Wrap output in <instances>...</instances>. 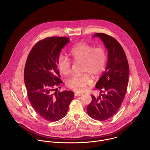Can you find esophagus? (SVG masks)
<instances>
[{
    "label": "esophagus",
    "mask_w": 150,
    "mask_h": 150,
    "mask_svg": "<svg viewBox=\"0 0 150 150\" xmlns=\"http://www.w3.org/2000/svg\"><path fill=\"white\" fill-rule=\"evenodd\" d=\"M83 94H80V93H76L75 94H74V96H76V97H80V96H81Z\"/></svg>",
    "instance_id": "esophagus-1"
}]
</instances>
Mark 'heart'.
<instances>
[{"label": "heart", "instance_id": "1", "mask_svg": "<svg viewBox=\"0 0 150 150\" xmlns=\"http://www.w3.org/2000/svg\"><path fill=\"white\" fill-rule=\"evenodd\" d=\"M70 55L74 62H82V74H74L67 82V87L77 92H83L92 84L90 75L98 77L104 71L107 62L106 50L102 47L95 48L86 42L76 44L70 50ZM59 72L64 75L71 70V62L64 56H60L57 60Z\"/></svg>", "mask_w": 150, "mask_h": 150}]
</instances>
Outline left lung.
<instances>
[{
	"label": "left lung",
	"instance_id": "1",
	"mask_svg": "<svg viewBox=\"0 0 150 150\" xmlns=\"http://www.w3.org/2000/svg\"><path fill=\"white\" fill-rule=\"evenodd\" d=\"M94 37L103 41L108 59L105 71L96 86L100 94L91 95L87 111L93 119L104 121L115 115L122 105L127 90L129 66L125 51L115 38L103 33H97Z\"/></svg>",
	"mask_w": 150,
	"mask_h": 150
}]
</instances>
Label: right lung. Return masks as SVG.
I'll return each mask as SVG.
<instances>
[{
    "mask_svg": "<svg viewBox=\"0 0 150 150\" xmlns=\"http://www.w3.org/2000/svg\"><path fill=\"white\" fill-rule=\"evenodd\" d=\"M69 41L68 37H60L41 40L33 47L25 63L24 79L28 98L36 112L47 121L62 119L74 98L73 91L59 92L55 88L62 83L57 60Z\"/></svg>",
    "mask_w": 150,
    "mask_h": 150,
    "instance_id": "obj_1",
    "label": "right lung"
}]
</instances>
